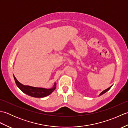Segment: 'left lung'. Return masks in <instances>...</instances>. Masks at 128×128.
Instances as JSON below:
<instances>
[{
  "label": "left lung",
  "instance_id": "obj_1",
  "mask_svg": "<svg viewBox=\"0 0 128 128\" xmlns=\"http://www.w3.org/2000/svg\"><path fill=\"white\" fill-rule=\"evenodd\" d=\"M112 86H110V88H107V89H106L105 90H104V91H103L102 92H101V93H100V95H99V96H101V95H102L103 94H105L106 93V92H107L108 90H110V89L111 88H112Z\"/></svg>",
  "mask_w": 128,
  "mask_h": 128
}]
</instances>
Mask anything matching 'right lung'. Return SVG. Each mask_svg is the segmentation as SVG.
<instances>
[{
	"mask_svg": "<svg viewBox=\"0 0 128 128\" xmlns=\"http://www.w3.org/2000/svg\"><path fill=\"white\" fill-rule=\"evenodd\" d=\"M14 78L15 83L18 88L24 93L31 97L37 98L44 97L52 93L56 88V82L54 83L53 86L50 88H36V87H32L28 85H24L20 82H18L14 75Z\"/></svg>",
	"mask_w": 128,
	"mask_h": 128,
	"instance_id": "add662e5",
	"label": "right lung"
}]
</instances>
